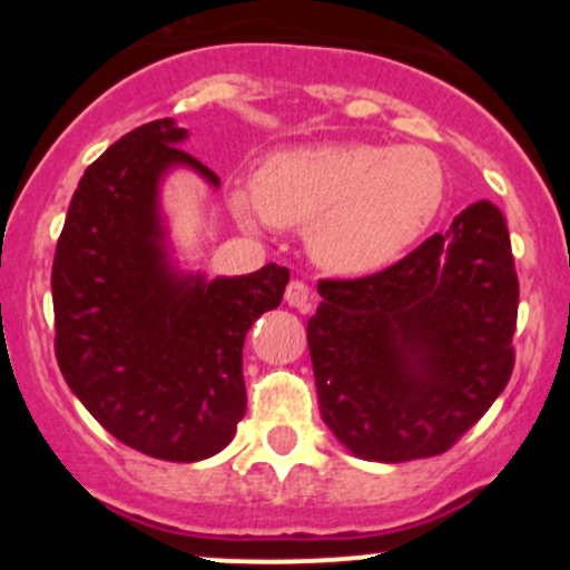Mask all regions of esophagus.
<instances>
[{
    "instance_id": "obj_1",
    "label": "esophagus",
    "mask_w": 570,
    "mask_h": 570,
    "mask_svg": "<svg viewBox=\"0 0 570 570\" xmlns=\"http://www.w3.org/2000/svg\"><path fill=\"white\" fill-rule=\"evenodd\" d=\"M313 297H316V294H313V289L305 284V281L294 278L292 284L286 286V303L292 307H299V311H311Z\"/></svg>"
}]
</instances>
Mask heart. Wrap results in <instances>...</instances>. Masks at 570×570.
I'll use <instances>...</instances> for the list:
<instances>
[{
  "instance_id": "heart-1",
  "label": "heart",
  "mask_w": 570,
  "mask_h": 570,
  "mask_svg": "<svg viewBox=\"0 0 570 570\" xmlns=\"http://www.w3.org/2000/svg\"><path fill=\"white\" fill-rule=\"evenodd\" d=\"M444 187L442 160L426 147L324 144L267 158L252 198L271 225L307 227L324 267L372 273L429 230ZM235 208L248 214L244 198Z\"/></svg>"
}]
</instances>
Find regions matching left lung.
Returning a JSON list of instances; mask_svg holds the SVG:
<instances>
[{"label": "left lung", "mask_w": 570, "mask_h": 570, "mask_svg": "<svg viewBox=\"0 0 570 570\" xmlns=\"http://www.w3.org/2000/svg\"><path fill=\"white\" fill-rule=\"evenodd\" d=\"M318 292L307 348L322 417L364 461L448 453L512 377L520 281L493 203L385 271L322 278Z\"/></svg>", "instance_id": "1"}]
</instances>
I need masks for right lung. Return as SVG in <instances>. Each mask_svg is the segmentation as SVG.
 <instances>
[{"mask_svg":"<svg viewBox=\"0 0 570 570\" xmlns=\"http://www.w3.org/2000/svg\"><path fill=\"white\" fill-rule=\"evenodd\" d=\"M174 120H153L88 166L53 259L56 358L63 381L115 440L160 461L219 453L246 412L244 340L281 305L289 271L176 278L160 248L158 181L185 163Z\"/></svg>","mask_w":570,"mask_h":570,"instance_id":"add662e5","label":"right lung"}]
</instances>
